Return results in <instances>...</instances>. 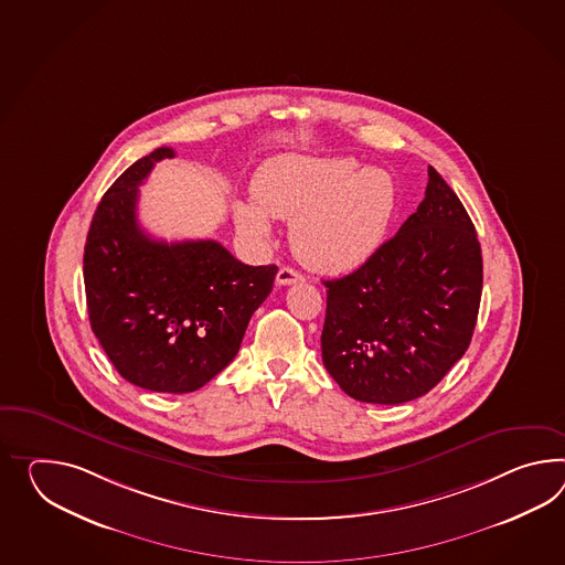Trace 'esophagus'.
<instances>
[{
  "label": "esophagus",
  "instance_id": "1",
  "mask_svg": "<svg viewBox=\"0 0 565 565\" xmlns=\"http://www.w3.org/2000/svg\"><path fill=\"white\" fill-rule=\"evenodd\" d=\"M276 279L279 286H291V284L303 281V276L302 274H298L296 269H291V267H281V269L277 271Z\"/></svg>",
  "mask_w": 565,
  "mask_h": 565
}]
</instances>
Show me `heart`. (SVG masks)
<instances>
[{
	"label": "heart",
	"instance_id": "heart-1",
	"mask_svg": "<svg viewBox=\"0 0 565 565\" xmlns=\"http://www.w3.org/2000/svg\"><path fill=\"white\" fill-rule=\"evenodd\" d=\"M253 204H236V228L267 238V216L291 221L296 257L320 274H343L367 262L396 210V183L384 169L359 171L347 157L277 154L250 183Z\"/></svg>",
	"mask_w": 565,
	"mask_h": 565
}]
</instances>
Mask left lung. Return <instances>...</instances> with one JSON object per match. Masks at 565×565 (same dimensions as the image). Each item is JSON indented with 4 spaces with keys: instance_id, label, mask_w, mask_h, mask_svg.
<instances>
[{
    "instance_id": "left-lung-1",
    "label": "left lung",
    "mask_w": 565,
    "mask_h": 565,
    "mask_svg": "<svg viewBox=\"0 0 565 565\" xmlns=\"http://www.w3.org/2000/svg\"><path fill=\"white\" fill-rule=\"evenodd\" d=\"M482 277L473 222L428 167L425 200L398 233L353 274L324 281L327 372L359 402L425 396L468 351Z\"/></svg>"
}]
</instances>
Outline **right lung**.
<instances>
[{
  "label": "right lung",
  "instance_id": "right-lung-1",
  "mask_svg": "<svg viewBox=\"0 0 565 565\" xmlns=\"http://www.w3.org/2000/svg\"><path fill=\"white\" fill-rule=\"evenodd\" d=\"M154 149L97 204L83 253L92 331L126 382L167 394L207 384L238 353L276 265H245L216 241H157L138 224V185L173 159Z\"/></svg>",
  "mask_w": 565,
  "mask_h": 565
}]
</instances>
